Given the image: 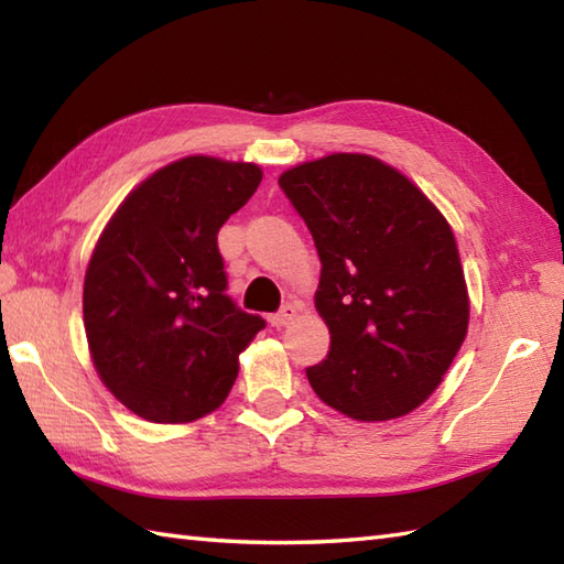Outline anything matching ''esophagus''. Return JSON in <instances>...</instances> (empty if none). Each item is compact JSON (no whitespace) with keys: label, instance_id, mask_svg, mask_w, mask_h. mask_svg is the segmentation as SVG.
Instances as JSON below:
<instances>
[{"label":"esophagus","instance_id":"34e87169","mask_svg":"<svg viewBox=\"0 0 564 564\" xmlns=\"http://www.w3.org/2000/svg\"><path fill=\"white\" fill-rule=\"evenodd\" d=\"M297 313H301V307H297L295 303H285V305L279 310V313L271 315L269 319H271L273 327H285V325H291V322L297 317Z\"/></svg>","mask_w":564,"mask_h":564}]
</instances>
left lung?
I'll return each instance as SVG.
<instances>
[{
  "instance_id": "1",
  "label": "left lung",
  "mask_w": 564,
  "mask_h": 564,
  "mask_svg": "<svg viewBox=\"0 0 564 564\" xmlns=\"http://www.w3.org/2000/svg\"><path fill=\"white\" fill-rule=\"evenodd\" d=\"M279 184L322 261L315 307L332 344L307 368L310 386L356 422L410 414L438 388L470 319L451 225L370 154H327Z\"/></svg>"
}]
</instances>
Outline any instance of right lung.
Returning <instances> with one entry per match:
<instances>
[{
  "label": "right lung",
  "mask_w": 564,
  "mask_h": 564,
  "mask_svg": "<svg viewBox=\"0 0 564 564\" xmlns=\"http://www.w3.org/2000/svg\"><path fill=\"white\" fill-rule=\"evenodd\" d=\"M261 166L176 160L118 206L84 275V329L104 386L154 424L210 414L239 354L263 329L225 295L218 232L261 184Z\"/></svg>",
  "instance_id": "add662e5"
}]
</instances>
